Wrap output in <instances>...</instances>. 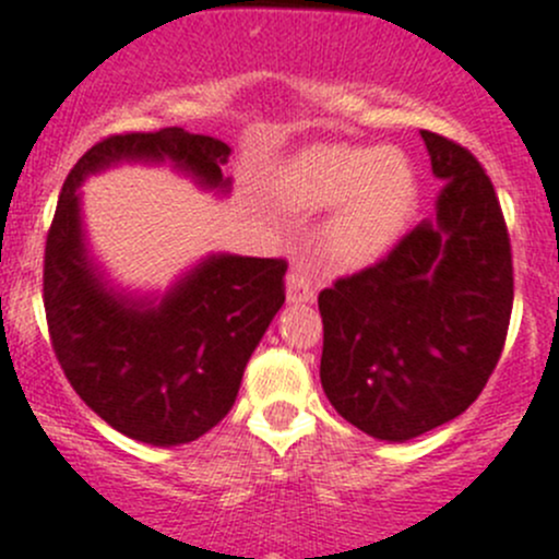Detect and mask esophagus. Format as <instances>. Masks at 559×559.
<instances>
[{"label":"esophagus","mask_w":559,"mask_h":559,"mask_svg":"<svg viewBox=\"0 0 559 559\" xmlns=\"http://www.w3.org/2000/svg\"><path fill=\"white\" fill-rule=\"evenodd\" d=\"M286 300L289 304H311L314 300V284L306 267H292L286 275Z\"/></svg>","instance_id":"34e87169"}]
</instances>
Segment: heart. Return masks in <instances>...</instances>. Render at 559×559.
Here are the masks:
<instances>
[{"label":"heart","mask_w":559,"mask_h":559,"mask_svg":"<svg viewBox=\"0 0 559 559\" xmlns=\"http://www.w3.org/2000/svg\"><path fill=\"white\" fill-rule=\"evenodd\" d=\"M289 198L306 209L338 206L328 245L342 262L364 264L383 253L408 223L416 181L403 156L383 145H328L292 174Z\"/></svg>","instance_id":"b5f03b06"}]
</instances>
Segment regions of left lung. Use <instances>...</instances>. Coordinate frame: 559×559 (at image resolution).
Instances as JSON below:
<instances>
[{
    "label": "left lung",
    "instance_id": "1",
    "mask_svg": "<svg viewBox=\"0 0 559 559\" xmlns=\"http://www.w3.org/2000/svg\"><path fill=\"white\" fill-rule=\"evenodd\" d=\"M421 140L444 181L436 217L317 300L328 400L367 436L400 444L479 397L513 311V253L491 179L455 140L425 129Z\"/></svg>",
    "mask_w": 559,
    "mask_h": 559
}]
</instances>
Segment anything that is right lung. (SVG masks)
Returning <instances> with one entry per match:
<instances>
[{
    "label": "right lung",
    "mask_w": 559,
    "mask_h": 559,
    "mask_svg": "<svg viewBox=\"0 0 559 559\" xmlns=\"http://www.w3.org/2000/svg\"><path fill=\"white\" fill-rule=\"evenodd\" d=\"M223 140L179 127L109 134L76 162L44 253V309L68 383L109 427L151 447L195 441L231 411L245 364L284 306V259L212 253L165 295L115 289L93 262L80 185L118 162H170L231 190Z\"/></svg>",
    "instance_id": "obj_1"
}]
</instances>
